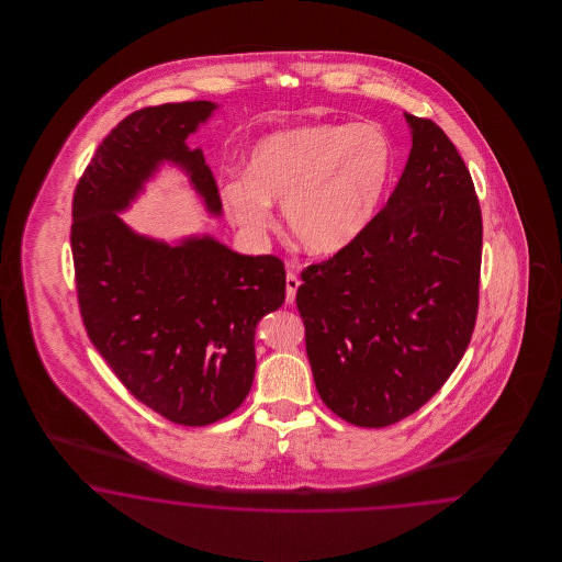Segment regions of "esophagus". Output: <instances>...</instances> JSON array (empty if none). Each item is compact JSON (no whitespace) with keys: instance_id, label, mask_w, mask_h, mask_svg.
Returning a JSON list of instances; mask_svg holds the SVG:
<instances>
[{"instance_id":"1","label":"esophagus","mask_w":562,"mask_h":562,"mask_svg":"<svg viewBox=\"0 0 562 562\" xmlns=\"http://www.w3.org/2000/svg\"><path fill=\"white\" fill-rule=\"evenodd\" d=\"M299 284H301V280L296 278V273H286V303H289V305H292V303H294V299H296Z\"/></svg>"}]
</instances>
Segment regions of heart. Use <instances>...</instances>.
<instances>
[{"instance_id": "1", "label": "heart", "mask_w": 562, "mask_h": 562, "mask_svg": "<svg viewBox=\"0 0 562 562\" xmlns=\"http://www.w3.org/2000/svg\"><path fill=\"white\" fill-rule=\"evenodd\" d=\"M393 169L392 139L374 123L296 127L257 142L247 175L222 186V205L233 224L259 237L272 226V204H282L296 243L331 256L371 226Z\"/></svg>"}]
</instances>
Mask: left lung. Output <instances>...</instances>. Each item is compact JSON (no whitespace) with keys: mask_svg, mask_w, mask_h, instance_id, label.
Listing matches in <instances>:
<instances>
[{"mask_svg":"<svg viewBox=\"0 0 562 562\" xmlns=\"http://www.w3.org/2000/svg\"><path fill=\"white\" fill-rule=\"evenodd\" d=\"M408 162L360 237L301 273L296 306L325 406L395 425L456 371L477 313L482 214L470 170L430 120L406 113Z\"/></svg>","mask_w":562,"mask_h":562,"instance_id":"obj_1","label":"left lung"}]
</instances>
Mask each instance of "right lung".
I'll list each match as a JSON object with an SVG mask.
<instances>
[{
	"instance_id": "obj_1",
	"label": "right lung",
	"mask_w": 562,
	"mask_h": 562,
	"mask_svg": "<svg viewBox=\"0 0 562 562\" xmlns=\"http://www.w3.org/2000/svg\"><path fill=\"white\" fill-rule=\"evenodd\" d=\"M216 102L146 106L102 139L71 204V256L88 338L130 393L170 423L233 414L256 374V327L286 296L284 263L240 256L210 235L170 245L121 221L170 162L221 216L214 175L186 139Z\"/></svg>"
}]
</instances>
